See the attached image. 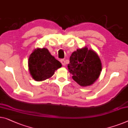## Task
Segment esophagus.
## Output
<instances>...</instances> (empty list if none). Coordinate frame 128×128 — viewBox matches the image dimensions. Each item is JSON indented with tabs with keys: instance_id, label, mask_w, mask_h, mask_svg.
I'll return each mask as SVG.
<instances>
[{
	"instance_id": "esophagus-1",
	"label": "esophagus",
	"mask_w": 128,
	"mask_h": 128,
	"mask_svg": "<svg viewBox=\"0 0 128 128\" xmlns=\"http://www.w3.org/2000/svg\"><path fill=\"white\" fill-rule=\"evenodd\" d=\"M60 62H61V64H62L63 66H65V65H66V62H65V61H64V60H63V59H62V60H60Z\"/></svg>"
}]
</instances>
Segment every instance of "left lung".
<instances>
[{"mask_svg":"<svg viewBox=\"0 0 128 128\" xmlns=\"http://www.w3.org/2000/svg\"><path fill=\"white\" fill-rule=\"evenodd\" d=\"M68 68L74 80L86 86L93 84L99 77L102 64L97 54L86 47L72 54Z\"/></svg>","mask_w":128,"mask_h":128,"instance_id":"1","label":"left lung"}]
</instances>
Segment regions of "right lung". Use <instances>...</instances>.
<instances>
[{
  "instance_id": "obj_1",
  "label": "right lung",
  "mask_w": 128,
  "mask_h": 128,
  "mask_svg": "<svg viewBox=\"0 0 128 128\" xmlns=\"http://www.w3.org/2000/svg\"><path fill=\"white\" fill-rule=\"evenodd\" d=\"M28 64L30 74L38 81L51 77L55 70L62 66L60 62L45 48L35 50L29 56Z\"/></svg>"
}]
</instances>
